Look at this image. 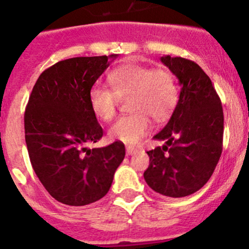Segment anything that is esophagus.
Returning <instances> with one entry per match:
<instances>
[{
  "instance_id": "obj_1",
  "label": "esophagus",
  "mask_w": 249,
  "mask_h": 249,
  "mask_svg": "<svg viewBox=\"0 0 249 249\" xmlns=\"http://www.w3.org/2000/svg\"><path fill=\"white\" fill-rule=\"evenodd\" d=\"M137 152H138V149L134 147H127V149H126L127 156H133V154H136Z\"/></svg>"
}]
</instances>
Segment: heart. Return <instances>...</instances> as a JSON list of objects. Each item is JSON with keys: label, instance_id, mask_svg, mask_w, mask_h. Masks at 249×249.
I'll list each match as a JSON object with an SVG mask.
<instances>
[{"label": "heart", "instance_id": "heart-1", "mask_svg": "<svg viewBox=\"0 0 249 249\" xmlns=\"http://www.w3.org/2000/svg\"><path fill=\"white\" fill-rule=\"evenodd\" d=\"M112 89L95 85L89 92L92 112L102 121H111L117 113L120 100H128V109L133 112L121 117L109 128L115 141L137 144L152 129L153 118L157 122L168 120L179 101V88L169 69H152L140 64H126L108 75Z\"/></svg>", "mask_w": 249, "mask_h": 249}]
</instances>
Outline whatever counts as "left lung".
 Listing matches in <instances>:
<instances>
[{"label": "left lung", "mask_w": 249, "mask_h": 249, "mask_svg": "<svg viewBox=\"0 0 249 249\" xmlns=\"http://www.w3.org/2000/svg\"><path fill=\"white\" fill-rule=\"evenodd\" d=\"M161 63L178 77L180 96L166 126L154 136L166 141L148 150L144 180L169 197L191 195L209 181L222 153L223 111L206 72L193 60L170 55Z\"/></svg>", "instance_id": "1"}]
</instances>
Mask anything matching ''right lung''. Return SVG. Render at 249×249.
Masks as SVG:
<instances>
[{"label":"right lung","mask_w":249,"mask_h":249,"mask_svg":"<svg viewBox=\"0 0 249 249\" xmlns=\"http://www.w3.org/2000/svg\"><path fill=\"white\" fill-rule=\"evenodd\" d=\"M116 56L58 61L40 74L29 96L24 112L29 159L45 190L61 204L84 206L104 197L126 154L120 141L88 148L104 134L89 92Z\"/></svg>","instance_id":"obj_1"}]
</instances>
